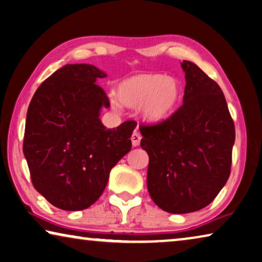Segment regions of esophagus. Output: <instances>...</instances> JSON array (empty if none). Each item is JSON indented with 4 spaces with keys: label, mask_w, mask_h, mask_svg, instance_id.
<instances>
[{
    "label": "esophagus",
    "mask_w": 262,
    "mask_h": 262,
    "mask_svg": "<svg viewBox=\"0 0 262 262\" xmlns=\"http://www.w3.org/2000/svg\"><path fill=\"white\" fill-rule=\"evenodd\" d=\"M141 139H142V136H141L140 133H138V132L133 133V135H132V143H133V146L138 147L139 144H140Z\"/></svg>",
    "instance_id": "obj_1"
}]
</instances>
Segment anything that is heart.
Segmentation results:
<instances>
[{
	"label": "heart",
	"mask_w": 262,
	"mask_h": 262,
	"mask_svg": "<svg viewBox=\"0 0 262 262\" xmlns=\"http://www.w3.org/2000/svg\"><path fill=\"white\" fill-rule=\"evenodd\" d=\"M115 97L121 105L135 107L149 120H160L175 108L181 97V82L172 76L141 73L128 77L115 87ZM116 107L118 102L113 100Z\"/></svg>",
	"instance_id": "b5f03b06"
}]
</instances>
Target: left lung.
Here are the masks:
<instances>
[{
	"instance_id": "left-lung-1",
	"label": "left lung",
	"mask_w": 262,
	"mask_h": 262,
	"mask_svg": "<svg viewBox=\"0 0 262 262\" xmlns=\"http://www.w3.org/2000/svg\"><path fill=\"white\" fill-rule=\"evenodd\" d=\"M183 103L163 121L140 124L148 152V191L169 213H189L213 202L231 173L235 129L219 85L183 60Z\"/></svg>"
}]
</instances>
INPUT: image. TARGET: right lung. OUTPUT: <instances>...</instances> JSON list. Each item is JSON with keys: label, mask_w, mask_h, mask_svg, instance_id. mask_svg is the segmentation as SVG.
<instances>
[{"label": "right lung", "mask_w": 262, "mask_h": 262, "mask_svg": "<svg viewBox=\"0 0 262 262\" xmlns=\"http://www.w3.org/2000/svg\"><path fill=\"white\" fill-rule=\"evenodd\" d=\"M90 64H68L50 76L32 97L23 152L35 189L65 211L90 207L108 182L112 168L132 149L135 121L107 129L99 115L110 100Z\"/></svg>", "instance_id": "add662e5"}]
</instances>
